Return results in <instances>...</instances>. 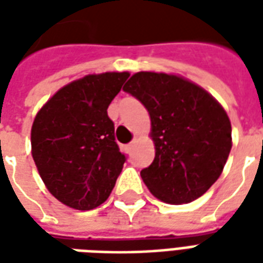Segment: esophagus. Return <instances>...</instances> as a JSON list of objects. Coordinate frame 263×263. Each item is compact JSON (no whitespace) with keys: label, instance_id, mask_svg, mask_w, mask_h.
I'll return each mask as SVG.
<instances>
[{"label":"esophagus","instance_id":"esophagus-1","mask_svg":"<svg viewBox=\"0 0 263 263\" xmlns=\"http://www.w3.org/2000/svg\"><path fill=\"white\" fill-rule=\"evenodd\" d=\"M135 143H137V141H135V139H134L131 143H128V145H126L128 151H132V149H134V146H135Z\"/></svg>","mask_w":263,"mask_h":263}]
</instances>
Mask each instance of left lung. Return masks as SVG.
Segmentation results:
<instances>
[{"label":"left lung","mask_w":263,"mask_h":263,"mask_svg":"<svg viewBox=\"0 0 263 263\" xmlns=\"http://www.w3.org/2000/svg\"><path fill=\"white\" fill-rule=\"evenodd\" d=\"M151 117L155 159L141 171L151 193L169 204L203 196L231 151V122L218 101L197 84L166 73L139 71L124 88Z\"/></svg>","instance_id":"obj_1"}]
</instances>
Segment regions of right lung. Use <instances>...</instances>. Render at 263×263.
Masks as SVG:
<instances>
[{
    "label": "right lung",
    "instance_id": "right-lung-1",
    "mask_svg": "<svg viewBox=\"0 0 263 263\" xmlns=\"http://www.w3.org/2000/svg\"><path fill=\"white\" fill-rule=\"evenodd\" d=\"M128 71L88 74L62 87L31 131L32 156L45 186L71 209L92 210L112 192L125 163L107 108Z\"/></svg>",
    "mask_w": 263,
    "mask_h": 263
}]
</instances>
